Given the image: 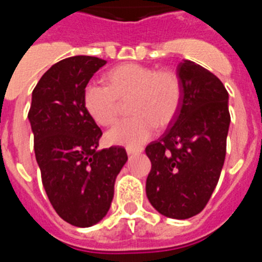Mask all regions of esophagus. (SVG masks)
<instances>
[{
    "instance_id": "esophagus-1",
    "label": "esophagus",
    "mask_w": 262,
    "mask_h": 262,
    "mask_svg": "<svg viewBox=\"0 0 262 262\" xmlns=\"http://www.w3.org/2000/svg\"><path fill=\"white\" fill-rule=\"evenodd\" d=\"M126 151L128 155H139L142 154L143 148H134V147H127Z\"/></svg>"
}]
</instances>
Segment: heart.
Here are the masks:
<instances>
[{"mask_svg":"<svg viewBox=\"0 0 262 262\" xmlns=\"http://www.w3.org/2000/svg\"><path fill=\"white\" fill-rule=\"evenodd\" d=\"M107 85L89 82L84 106L101 126L114 123L120 101H129L133 117L119 120L106 134L110 144L139 147L156 131L172 123L181 105V84L173 72L157 71L142 64H123L111 69Z\"/></svg>","mask_w":262,"mask_h":262,"instance_id":"obj_1","label":"heart"}]
</instances>
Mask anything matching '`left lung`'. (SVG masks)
<instances>
[{
    "label": "left lung",
    "mask_w": 262,
    "mask_h": 262,
    "mask_svg": "<svg viewBox=\"0 0 262 262\" xmlns=\"http://www.w3.org/2000/svg\"><path fill=\"white\" fill-rule=\"evenodd\" d=\"M181 105L163 136L145 148L152 164L145 191L164 216L200 214L216 187L231 117L228 92L211 72L190 60L177 67Z\"/></svg>",
    "instance_id": "1"
}]
</instances>
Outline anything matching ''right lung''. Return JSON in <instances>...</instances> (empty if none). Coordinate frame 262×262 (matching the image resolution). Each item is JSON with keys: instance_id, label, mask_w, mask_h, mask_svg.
Instances as JSON below:
<instances>
[{"instance_id": "1", "label": "right lung", "mask_w": 262, "mask_h": 262, "mask_svg": "<svg viewBox=\"0 0 262 262\" xmlns=\"http://www.w3.org/2000/svg\"><path fill=\"white\" fill-rule=\"evenodd\" d=\"M106 60L72 56L53 64L32 90L29 120L48 200L76 227L98 223L110 209L123 147L98 151L102 131L84 106V89Z\"/></svg>"}]
</instances>
